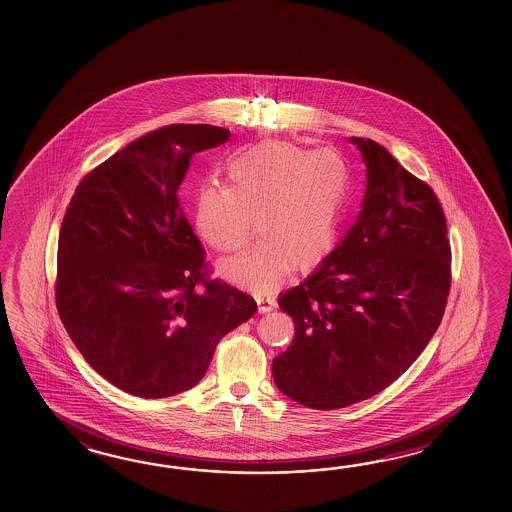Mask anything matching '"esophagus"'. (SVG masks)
I'll return each instance as SVG.
<instances>
[{"label":"esophagus","instance_id":"esophagus-1","mask_svg":"<svg viewBox=\"0 0 512 512\" xmlns=\"http://www.w3.org/2000/svg\"><path fill=\"white\" fill-rule=\"evenodd\" d=\"M256 304H258V311L261 315L263 313H271L272 309L276 307L272 298H265V296H256Z\"/></svg>","mask_w":512,"mask_h":512}]
</instances>
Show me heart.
Wrapping results in <instances>:
<instances>
[{
    "label": "heart",
    "instance_id": "b5f03b06",
    "mask_svg": "<svg viewBox=\"0 0 512 512\" xmlns=\"http://www.w3.org/2000/svg\"><path fill=\"white\" fill-rule=\"evenodd\" d=\"M348 190V164L337 152L260 142L230 157L225 186L197 190L192 223L214 251L232 252L249 241L256 219L261 241L221 261L218 271L249 291L269 293L293 269L307 271L331 251Z\"/></svg>",
    "mask_w": 512,
    "mask_h": 512
}]
</instances>
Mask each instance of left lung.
Listing matches in <instances>:
<instances>
[{
	"mask_svg": "<svg viewBox=\"0 0 512 512\" xmlns=\"http://www.w3.org/2000/svg\"><path fill=\"white\" fill-rule=\"evenodd\" d=\"M359 216L311 276L280 294L291 346L272 360L278 390L315 410L370 399L434 337L450 291V243L434 190L371 139Z\"/></svg>",
	"mask_w": 512,
	"mask_h": 512,
	"instance_id": "8db88e82",
	"label": "left lung"
}]
</instances>
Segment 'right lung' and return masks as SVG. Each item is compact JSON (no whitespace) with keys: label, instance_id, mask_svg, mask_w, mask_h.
<instances>
[{"label":"right lung","instance_id":"right-lung-1","mask_svg":"<svg viewBox=\"0 0 512 512\" xmlns=\"http://www.w3.org/2000/svg\"><path fill=\"white\" fill-rule=\"evenodd\" d=\"M230 131L174 124L111 155L77 186L58 236L56 307L87 364L122 392L194 388L219 340L258 309L205 278V252L179 205L192 155Z\"/></svg>","mask_w":512,"mask_h":512}]
</instances>
